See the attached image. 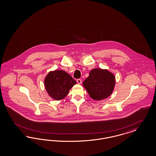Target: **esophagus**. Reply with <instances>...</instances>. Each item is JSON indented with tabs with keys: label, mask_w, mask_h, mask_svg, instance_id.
Returning <instances> with one entry per match:
<instances>
[{
	"label": "esophagus",
	"mask_w": 156,
	"mask_h": 156,
	"mask_svg": "<svg viewBox=\"0 0 156 156\" xmlns=\"http://www.w3.org/2000/svg\"><path fill=\"white\" fill-rule=\"evenodd\" d=\"M76 82H77V83H78V84H81V83H82V81H81V80H80V79H78V80H76Z\"/></svg>",
	"instance_id": "34e87169"
}]
</instances>
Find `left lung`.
Instances as JSON below:
<instances>
[{
    "mask_svg": "<svg viewBox=\"0 0 156 156\" xmlns=\"http://www.w3.org/2000/svg\"><path fill=\"white\" fill-rule=\"evenodd\" d=\"M116 83L115 76L107 69H94L83 82V86L92 99L100 101L112 93Z\"/></svg>",
    "mask_w": 156,
    "mask_h": 156,
    "instance_id": "1",
    "label": "left lung"
}]
</instances>
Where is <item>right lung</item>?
Listing matches in <instances>:
<instances>
[{"mask_svg": "<svg viewBox=\"0 0 156 156\" xmlns=\"http://www.w3.org/2000/svg\"><path fill=\"white\" fill-rule=\"evenodd\" d=\"M44 82L49 96L57 101L65 98L70 89L76 83L70 74L62 70L49 71Z\"/></svg>", "mask_w": 156, "mask_h": 156, "instance_id": "right-lung-1", "label": "right lung"}]
</instances>
